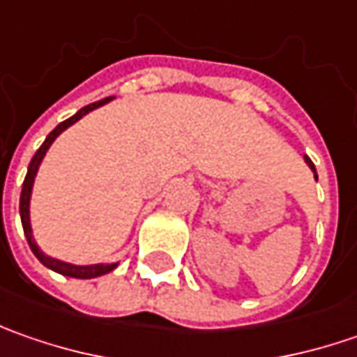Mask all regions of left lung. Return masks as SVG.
Segmentation results:
<instances>
[{"instance_id": "1", "label": "left lung", "mask_w": 357, "mask_h": 357, "mask_svg": "<svg viewBox=\"0 0 357 357\" xmlns=\"http://www.w3.org/2000/svg\"><path fill=\"white\" fill-rule=\"evenodd\" d=\"M304 160L308 162V167H310V169H312V172H314V178H318V174H316V167H314V162L310 160V157H304Z\"/></svg>"}]
</instances>
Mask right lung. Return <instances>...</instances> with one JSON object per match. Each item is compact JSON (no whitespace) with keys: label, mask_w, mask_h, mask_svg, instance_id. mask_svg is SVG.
<instances>
[{"label":"right lung","mask_w":357,"mask_h":357,"mask_svg":"<svg viewBox=\"0 0 357 357\" xmlns=\"http://www.w3.org/2000/svg\"><path fill=\"white\" fill-rule=\"evenodd\" d=\"M111 101V97H107V99H101V101H97V103H91L87 107H83V109H79L73 117H69L67 121H63L59 123L55 129L51 130L47 135V139L43 141V144L37 149V153L31 158V162H29V169H27V174H25V181H23V188H21V199H20V214H21V225H23V232H25V238L29 242V248H31V252L37 256V260L43 264V266L51 268L53 272H59L63 276H71V278H81V280H87V278H97V276H103V274H109L111 270H115L117 268V262L115 264H91V266H77V264H69V262H63V260H57V258H51L47 254H43V250L37 246V242L33 240V230H31V222H29V200H31V188H33V181H35V174L39 171V165H41V160L45 157V153H47V149L51 146V143L61 135L63 130L69 129L73 123H77L81 117H85L87 113H91L93 109H99V107H103L105 103H109Z\"/></svg>","instance_id":"1"}]
</instances>
